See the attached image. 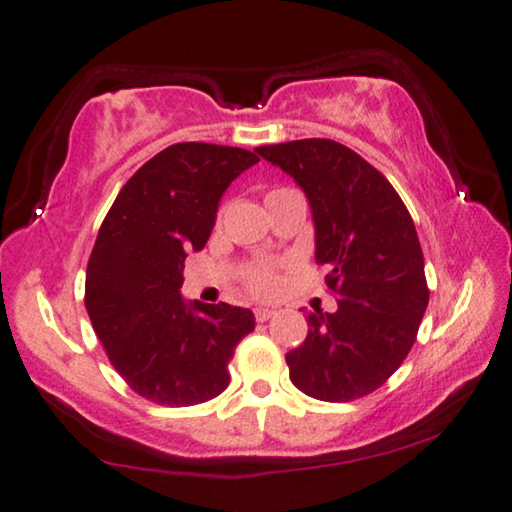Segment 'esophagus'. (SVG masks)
<instances>
[{
	"mask_svg": "<svg viewBox=\"0 0 512 512\" xmlns=\"http://www.w3.org/2000/svg\"><path fill=\"white\" fill-rule=\"evenodd\" d=\"M273 315H276V310H273V308H255L257 322H269Z\"/></svg>",
	"mask_w": 512,
	"mask_h": 512,
	"instance_id": "34e87169",
	"label": "esophagus"
}]
</instances>
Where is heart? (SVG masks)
Returning <instances> with one entry per match:
<instances>
[{
    "label": "heart",
    "mask_w": 512,
    "mask_h": 512,
    "mask_svg": "<svg viewBox=\"0 0 512 512\" xmlns=\"http://www.w3.org/2000/svg\"><path fill=\"white\" fill-rule=\"evenodd\" d=\"M292 188H271L266 193V202L276 200V197L289 193ZM246 287L255 296H273L280 289V273L273 264H257L246 273Z\"/></svg>",
    "instance_id": "1"
}]
</instances>
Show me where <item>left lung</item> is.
<instances>
[{
  "label": "left lung",
  "instance_id": "obj_1",
  "mask_svg": "<svg viewBox=\"0 0 512 512\" xmlns=\"http://www.w3.org/2000/svg\"><path fill=\"white\" fill-rule=\"evenodd\" d=\"M255 151L308 195L315 259L338 294V310L308 315L303 345L285 356L289 379L315 400L363 398L407 358L430 301L414 220L384 174L345 144L310 137Z\"/></svg>",
  "mask_w": 512,
  "mask_h": 512
}]
</instances>
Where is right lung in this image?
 I'll return each mask as SVG.
<instances>
[{
	"label": "right lung",
	"instance_id": "obj_1",
	"mask_svg": "<svg viewBox=\"0 0 512 512\" xmlns=\"http://www.w3.org/2000/svg\"><path fill=\"white\" fill-rule=\"evenodd\" d=\"M257 160L248 149L172 144L126 181L98 230L85 305L112 368L142 398L190 407L230 384L227 363L255 315L183 301V259L207 246L220 197Z\"/></svg>",
	"mask_w": 512,
	"mask_h": 512
}]
</instances>
